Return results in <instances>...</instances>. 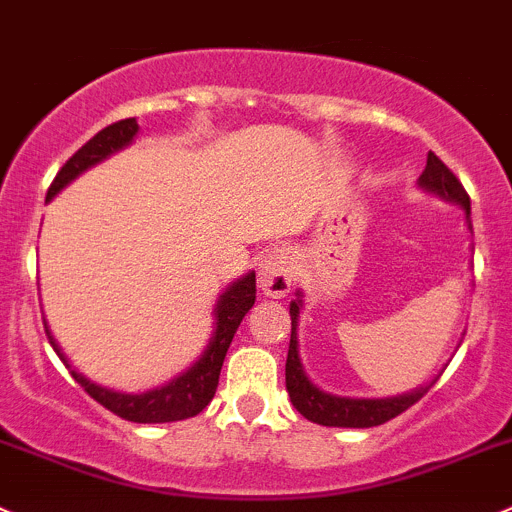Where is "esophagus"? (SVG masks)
Wrapping results in <instances>:
<instances>
[{
    "label": "esophagus",
    "instance_id": "34e87169",
    "mask_svg": "<svg viewBox=\"0 0 512 512\" xmlns=\"http://www.w3.org/2000/svg\"><path fill=\"white\" fill-rule=\"evenodd\" d=\"M293 256L288 249L266 251L261 261H258V286L271 298H283L293 286Z\"/></svg>",
    "mask_w": 512,
    "mask_h": 512
}]
</instances>
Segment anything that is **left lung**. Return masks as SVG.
Masks as SVG:
<instances>
[{
    "label": "left lung",
    "mask_w": 512,
    "mask_h": 512,
    "mask_svg": "<svg viewBox=\"0 0 512 512\" xmlns=\"http://www.w3.org/2000/svg\"><path fill=\"white\" fill-rule=\"evenodd\" d=\"M419 184L424 189L441 194L444 199L458 202L466 209L468 226H471V199L468 192L463 189V184L458 182V177L453 175L449 167L429 152L426 157V167L421 172ZM300 315V300L291 303V347H288V360H286V389L291 394L293 407L305 416L313 424L323 426H347V429H370V426H379L384 421L394 419L402 412H407L409 407H414L426 392V389H416L412 394H404V397H392V399H345V397H333V394L320 392L318 387L310 384V379L303 374V365L298 360V333H295V325H298Z\"/></svg>",
    "instance_id": "obj_1"
}]
</instances>
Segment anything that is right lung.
<instances>
[{"mask_svg": "<svg viewBox=\"0 0 512 512\" xmlns=\"http://www.w3.org/2000/svg\"><path fill=\"white\" fill-rule=\"evenodd\" d=\"M135 135H138V120L135 118L118 120V123L108 125V128H103L100 133L93 135L76 155L68 157L66 165L61 167L59 175L51 182L46 199H54L68 182H73V179L81 175V172H86L88 167L98 165L100 160H105L108 155L118 152L120 147L130 145ZM254 300L256 273H249V276L236 281L234 286L219 298L217 308H214V315H217V330H214V337L209 340L204 355L199 357L182 377L172 379L165 387L152 389V392L145 394H120L88 382V379L83 377V374H78L76 370H71L73 379H76L98 404H103L108 412L118 414L120 419L135 421V424H162V421H182L189 419V416H197L209 402H212L214 394H217L219 372L221 365H224L226 350H229L236 328L241 325L244 315L254 308ZM46 337H49L51 347H54L56 355L61 357L63 365L68 367L66 357H63L59 345H56V340L51 337L49 328H46Z\"/></svg>", "mask_w": 512, "mask_h": 512, "instance_id": "right-lung-1", "label": "right lung"}]
</instances>
